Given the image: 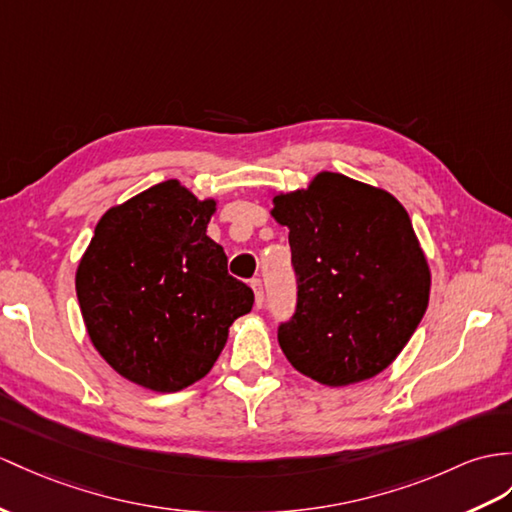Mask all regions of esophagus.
<instances>
[{"instance_id": "34e87169", "label": "esophagus", "mask_w": 512, "mask_h": 512, "mask_svg": "<svg viewBox=\"0 0 512 512\" xmlns=\"http://www.w3.org/2000/svg\"><path fill=\"white\" fill-rule=\"evenodd\" d=\"M252 291H254V299H256V308H263V304H265L263 282H260V280H252Z\"/></svg>"}]
</instances>
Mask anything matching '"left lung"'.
<instances>
[{"label": "left lung", "instance_id": "1", "mask_svg": "<svg viewBox=\"0 0 512 512\" xmlns=\"http://www.w3.org/2000/svg\"><path fill=\"white\" fill-rule=\"evenodd\" d=\"M271 195L297 273L295 317L278 330L286 360L323 386L378 376L430 299V265L406 208L380 186L334 171Z\"/></svg>", "mask_w": 512, "mask_h": 512}]
</instances>
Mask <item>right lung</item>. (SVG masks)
I'll return each instance as SVG.
<instances>
[{
    "instance_id": "1",
    "label": "right lung",
    "mask_w": 512,
    "mask_h": 512,
    "mask_svg": "<svg viewBox=\"0 0 512 512\" xmlns=\"http://www.w3.org/2000/svg\"><path fill=\"white\" fill-rule=\"evenodd\" d=\"M217 197L180 180L110 206L76 269L86 334L121 378L176 393L213 369L254 293L206 234Z\"/></svg>"
}]
</instances>
